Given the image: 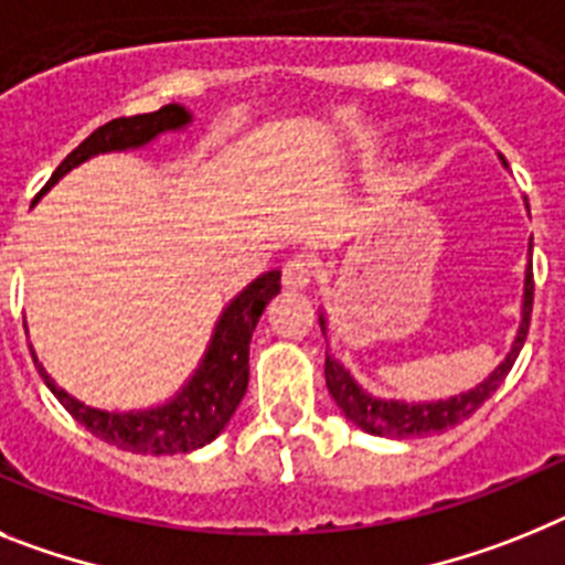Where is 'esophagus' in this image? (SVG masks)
<instances>
[{
  "label": "esophagus",
  "mask_w": 565,
  "mask_h": 565,
  "mask_svg": "<svg viewBox=\"0 0 565 565\" xmlns=\"http://www.w3.org/2000/svg\"><path fill=\"white\" fill-rule=\"evenodd\" d=\"M312 276H316V264L307 255H296L284 264V284L289 289H307L312 284Z\"/></svg>",
  "instance_id": "esophagus-1"
}]
</instances>
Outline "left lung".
<instances>
[{
	"label": "left lung",
	"mask_w": 565,
	"mask_h": 565,
	"mask_svg": "<svg viewBox=\"0 0 565 565\" xmlns=\"http://www.w3.org/2000/svg\"><path fill=\"white\" fill-rule=\"evenodd\" d=\"M503 159V156H500ZM507 164V161H503ZM529 207V204H526ZM532 249V244H529ZM532 298H534V281H532V262L526 267V278H523V307H520V327L518 335L512 341V350L507 352V358L494 366L492 375L487 381H480L475 390L460 392L452 398L440 401H426V404H406V401H392V398H375L370 392H364L355 384V377L350 375V370H343L341 361H335L332 355H327V364H323V375H327V390L335 398V404L341 406V412L355 426H361L370 435L377 438H426V435H440V431L452 429V426L463 424L469 415L480 409L492 398V392L503 384V377L509 375V370L518 361L520 350H523V341H526L529 332V318H532ZM321 323V332L327 335V316H318Z\"/></svg>",
	"instance_id": "left-lung-1"
}]
</instances>
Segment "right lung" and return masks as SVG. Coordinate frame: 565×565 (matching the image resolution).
<instances>
[{
  "label": "right lung",
  "mask_w": 565,
  "mask_h": 565,
  "mask_svg": "<svg viewBox=\"0 0 565 565\" xmlns=\"http://www.w3.org/2000/svg\"><path fill=\"white\" fill-rule=\"evenodd\" d=\"M193 121L190 110L181 105H164L156 113H141V116H125V119H113L93 130L82 145L56 167V173L47 179L42 193L56 184L62 175H67L73 167L85 164L87 159L99 153H116V150H136L145 147L161 134L181 130ZM39 193V195H42ZM281 289V273L269 269L264 276L255 278L253 284L238 292L233 301L224 307L215 323L213 338L207 343V352L201 358L199 370L190 375V381L175 392L161 406L139 412H107L93 409L82 404L73 395H67L62 386H56L45 366H39V375L45 377L47 390L58 398V404L71 412L78 424H85L87 431L105 444L119 446L125 452L139 455H179L193 452L199 446L210 444L224 431V426L233 418L235 406L242 404L244 392L249 381V341L264 307L278 296Z\"/></svg>",
  "instance_id": "1"
}]
</instances>
